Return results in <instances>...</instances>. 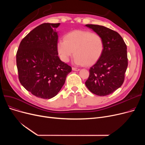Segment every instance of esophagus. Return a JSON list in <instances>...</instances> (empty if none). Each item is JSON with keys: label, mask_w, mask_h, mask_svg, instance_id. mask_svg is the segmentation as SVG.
Here are the masks:
<instances>
[{"label": "esophagus", "mask_w": 145, "mask_h": 145, "mask_svg": "<svg viewBox=\"0 0 145 145\" xmlns=\"http://www.w3.org/2000/svg\"><path fill=\"white\" fill-rule=\"evenodd\" d=\"M72 70L74 71H79L80 69L78 68H76V67H72Z\"/></svg>", "instance_id": "obj_1"}]
</instances>
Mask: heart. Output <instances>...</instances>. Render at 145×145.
<instances>
[{"label": "heart", "mask_w": 145, "mask_h": 145, "mask_svg": "<svg viewBox=\"0 0 145 145\" xmlns=\"http://www.w3.org/2000/svg\"><path fill=\"white\" fill-rule=\"evenodd\" d=\"M56 48L63 62H68L74 52L75 65L90 66L102 56L105 43L100 35L88 30H76L67 33L64 40H59Z\"/></svg>", "instance_id": "obj_1"}]
</instances>
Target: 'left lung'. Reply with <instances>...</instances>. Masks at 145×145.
Masks as SVG:
<instances>
[{
    "label": "left lung",
    "mask_w": 145,
    "mask_h": 145,
    "mask_svg": "<svg viewBox=\"0 0 145 145\" xmlns=\"http://www.w3.org/2000/svg\"><path fill=\"white\" fill-rule=\"evenodd\" d=\"M104 40L102 56L89 69L85 85L91 92L101 96L110 95L119 88L125 80L128 65L127 47L116 32L103 26L86 25Z\"/></svg>",
    "instance_id": "1"
}]
</instances>
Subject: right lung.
Wrapping results in <instances>:
<instances>
[{
	"label": "right lung",
	"mask_w": 145,
	"mask_h": 145,
	"mask_svg": "<svg viewBox=\"0 0 145 145\" xmlns=\"http://www.w3.org/2000/svg\"><path fill=\"white\" fill-rule=\"evenodd\" d=\"M59 25L45 23L35 27L22 40L16 53L21 85L35 96L46 99L58 93L72 71L57 56L55 28Z\"/></svg>",
	"instance_id": "add662e5"
}]
</instances>
